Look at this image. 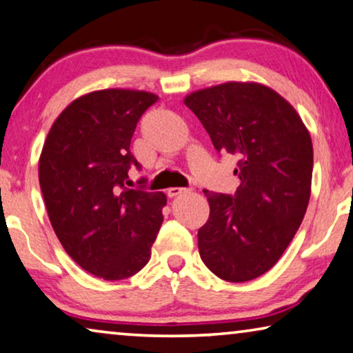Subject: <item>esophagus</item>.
Masks as SVG:
<instances>
[{"mask_svg": "<svg viewBox=\"0 0 353 353\" xmlns=\"http://www.w3.org/2000/svg\"><path fill=\"white\" fill-rule=\"evenodd\" d=\"M187 192V188H182V187H171V188H168V196L170 198H176V196H179V194H182V193H185Z\"/></svg>", "mask_w": 353, "mask_h": 353, "instance_id": "1", "label": "esophagus"}]
</instances>
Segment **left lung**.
Segmentation results:
<instances>
[{"instance_id": "8db88e82", "label": "left lung", "mask_w": 353, "mask_h": 353, "mask_svg": "<svg viewBox=\"0 0 353 353\" xmlns=\"http://www.w3.org/2000/svg\"><path fill=\"white\" fill-rule=\"evenodd\" d=\"M183 103L215 150L238 159L234 194L204 190L210 214L198 230L199 255L223 281H252L276 265L306 214L311 136L292 104L260 83L227 82Z\"/></svg>"}]
</instances>
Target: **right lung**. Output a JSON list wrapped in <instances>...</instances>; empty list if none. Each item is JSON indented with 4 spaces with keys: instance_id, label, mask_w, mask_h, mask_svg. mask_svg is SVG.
<instances>
[{
    "instance_id": "obj_1",
    "label": "right lung",
    "mask_w": 353,
    "mask_h": 353,
    "mask_svg": "<svg viewBox=\"0 0 353 353\" xmlns=\"http://www.w3.org/2000/svg\"><path fill=\"white\" fill-rule=\"evenodd\" d=\"M138 90L92 92L59 115L39 159V185L57 238L82 270L104 281L134 276L150 260L166 196L128 188L141 165L130 150L139 119L157 103Z\"/></svg>"
}]
</instances>
